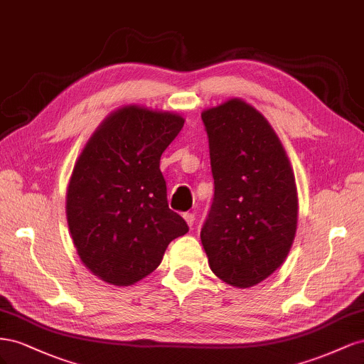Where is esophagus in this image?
<instances>
[{"instance_id": "obj_1", "label": "esophagus", "mask_w": 364, "mask_h": 364, "mask_svg": "<svg viewBox=\"0 0 364 364\" xmlns=\"http://www.w3.org/2000/svg\"><path fill=\"white\" fill-rule=\"evenodd\" d=\"M183 218L186 220V223H188L189 227L193 225V223H195V215H193V213H189V212H188V213L183 215Z\"/></svg>"}]
</instances>
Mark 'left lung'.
Wrapping results in <instances>:
<instances>
[{"mask_svg":"<svg viewBox=\"0 0 364 364\" xmlns=\"http://www.w3.org/2000/svg\"><path fill=\"white\" fill-rule=\"evenodd\" d=\"M215 195L201 228L212 272L248 288L284 264L297 228L291 164L267 119L241 99L201 114Z\"/></svg>","mask_w":364,"mask_h":364,"instance_id":"8db88e82","label":"left lung"}]
</instances>
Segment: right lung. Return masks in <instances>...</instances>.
<instances>
[{
  "mask_svg": "<svg viewBox=\"0 0 364 364\" xmlns=\"http://www.w3.org/2000/svg\"><path fill=\"white\" fill-rule=\"evenodd\" d=\"M178 114L123 107L103 120L73 169L67 221L80 261L128 287L151 274L169 242L189 232L169 209L160 157L178 136Z\"/></svg>",
  "mask_w": 364,
  "mask_h": 364,
  "instance_id": "obj_1",
  "label": "right lung"
}]
</instances>
